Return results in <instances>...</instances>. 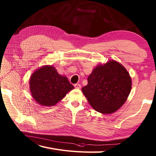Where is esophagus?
I'll return each instance as SVG.
<instances>
[{
	"mask_svg": "<svg viewBox=\"0 0 156 156\" xmlns=\"http://www.w3.org/2000/svg\"><path fill=\"white\" fill-rule=\"evenodd\" d=\"M74 87L76 88L77 89H80L81 88V85L80 84H74Z\"/></svg>",
	"mask_w": 156,
	"mask_h": 156,
	"instance_id": "34e87169",
	"label": "esophagus"
}]
</instances>
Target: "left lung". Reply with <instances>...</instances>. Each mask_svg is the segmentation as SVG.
Masks as SVG:
<instances>
[{"instance_id": "1", "label": "left lung", "mask_w": 156, "mask_h": 156, "mask_svg": "<svg viewBox=\"0 0 156 156\" xmlns=\"http://www.w3.org/2000/svg\"><path fill=\"white\" fill-rule=\"evenodd\" d=\"M131 87L128 71L120 63L112 59L93 69L88 77V84L82 91L96 111L111 114L124 105Z\"/></svg>"}]
</instances>
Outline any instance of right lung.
Listing matches in <instances>:
<instances>
[{
	"label": "right lung",
	"instance_id": "1",
	"mask_svg": "<svg viewBox=\"0 0 156 156\" xmlns=\"http://www.w3.org/2000/svg\"><path fill=\"white\" fill-rule=\"evenodd\" d=\"M29 88L35 102L43 107H53L64 98L74 86L54 66L45 65L35 69L29 79Z\"/></svg>",
	"mask_w": 156,
	"mask_h": 156
}]
</instances>
